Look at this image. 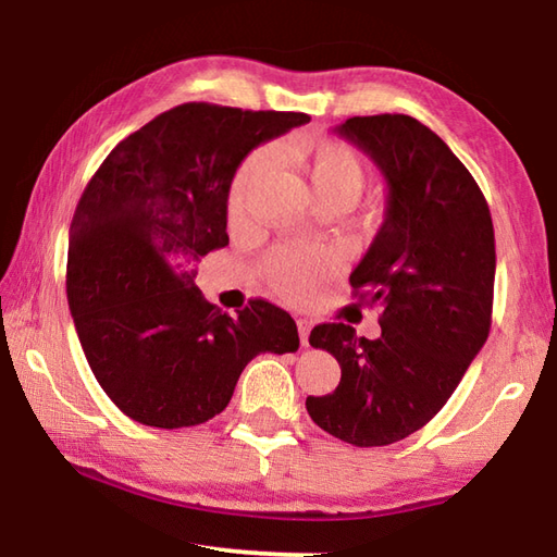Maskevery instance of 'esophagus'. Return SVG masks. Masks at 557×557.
Instances as JSON below:
<instances>
[{
  "mask_svg": "<svg viewBox=\"0 0 557 557\" xmlns=\"http://www.w3.org/2000/svg\"><path fill=\"white\" fill-rule=\"evenodd\" d=\"M297 329H299L301 346H309V329H312V324H309L307 319H297Z\"/></svg>",
  "mask_w": 557,
  "mask_h": 557,
  "instance_id": "34e87169",
  "label": "esophagus"
}]
</instances>
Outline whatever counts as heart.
I'll use <instances>...</instances> for the list:
<instances>
[{
	"label": "heart",
	"instance_id": "obj_1",
	"mask_svg": "<svg viewBox=\"0 0 557 557\" xmlns=\"http://www.w3.org/2000/svg\"><path fill=\"white\" fill-rule=\"evenodd\" d=\"M295 162L305 172L317 203L344 201L356 203L366 184V169L351 147L336 139L299 147L292 152ZM270 166L268 149H252L235 169L228 188V219L240 223L248 209V196L252 184ZM268 280L280 297L289 301L307 299L312 292L334 275L336 258L317 248H280L268 258Z\"/></svg>",
	"mask_w": 557,
	"mask_h": 557
}]
</instances>
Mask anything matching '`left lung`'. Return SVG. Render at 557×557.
I'll return each instance as SVG.
<instances>
[{"label":"left lung","mask_w":557,"mask_h":557,"mask_svg":"<svg viewBox=\"0 0 557 557\" xmlns=\"http://www.w3.org/2000/svg\"><path fill=\"white\" fill-rule=\"evenodd\" d=\"M373 159L385 215L354 292L379 305L381 336L319 324L309 344L342 366L336 391L307 398L329 435L356 447L400 442L435 418L492 329L496 248L482 188L430 127L410 115L348 117L334 127Z\"/></svg>","instance_id":"obj_1"}]
</instances>
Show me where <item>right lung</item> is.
Here are the masks:
<instances>
[{
    "label": "right lung",
    "instance_id": "1",
    "mask_svg": "<svg viewBox=\"0 0 557 557\" xmlns=\"http://www.w3.org/2000/svg\"><path fill=\"white\" fill-rule=\"evenodd\" d=\"M305 122V112L186 102L132 132L92 174L71 221L65 292L90 371L127 418L201 425L258 354L299 348L285 309L252 299L223 314L194 268L228 245L238 164Z\"/></svg>",
    "mask_w": 557,
    "mask_h": 557
}]
</instances>
